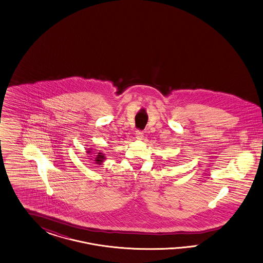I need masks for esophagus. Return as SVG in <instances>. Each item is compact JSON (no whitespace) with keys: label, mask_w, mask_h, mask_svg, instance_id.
Masks as SVG:
<instances>
[{"label":"esophagus","mask_w":263,"mask_h":263,"mask_svg":"<svg viewBox=\"0 0 263 263\" xmlns=\"http://www.w3.org/2000/svg\"><path fill=\"white\" fill-rule=\"evenodd\" d=\"M136 138H137V139H138V140H143V131H140V130H138V131H136Z\"/></svg>","instance_id":"esophagus-1"}]
</instances>
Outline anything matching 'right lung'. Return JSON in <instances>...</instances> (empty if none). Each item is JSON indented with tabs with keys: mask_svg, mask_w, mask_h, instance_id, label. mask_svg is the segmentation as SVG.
Returning a JSON list of instances; mask_svg holds the SVG:
<instances>
[{
	"mask_svg": "<svg viewBox=\"0 0 263 263\" xmlns=\"http://www.w3.org/2000/svg\"><path fill=\"white\" fill-rule=\"evenodd\" d=\"M90 151H88V153H90ZM96 154L97 155H95L96 156V165H101V163L103 162L104 160L106 159V157H105V155H104L102 152H96Z\"/></svg>",
	"mask_w": 263,
	"mask_h": 263,
	"instance_id": "add662e5",
	"label": "right lung"
}]
</instances>
